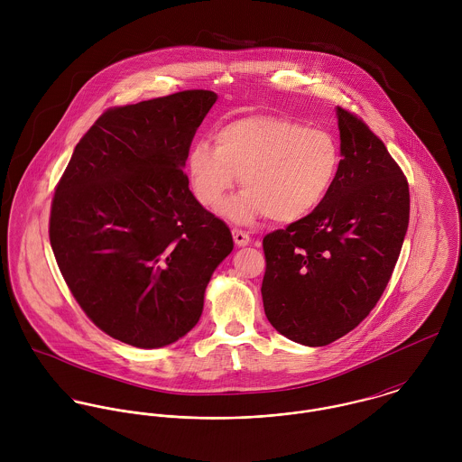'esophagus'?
<instances>
[{"label":"esophagus","mask_w":462,"mask_h":462,"mask_svg":"<svg viewBox=\"0 0 462 462\" xmlns=\"http://www.w3.org/2000/svg\"><path fill=\"white\" fill-rule=\"evenodd\" d=\"M233 240L238 247H245L251 244V236L242 229H233Z\"/></svg>","instance_id":"1"}]
</instances>
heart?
Instances as JSON below:
<instances>
[{
  "label": "heart",
  "mask_w": 462,
  "mask_h": 462,
  "mask_svg": "<svg viewBox=\"0 0 462 462\" xmlns=\"http://www.w3.org/2000/svg\"><path fill=\"white\" fill-rule=\"evenodd\" d=\"M215 143H192L190 189L202 206L217 208L242 176L247 189L222 206L236 224L268 215L284 224L310 217L329 196L339 169V145L328 130L284 116L229 121L215 132Z\"/></svg>",
  "instance_id": "heart-1"
}]
</instances>
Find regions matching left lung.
I'll return each instance as SVG.
<instances>
[{"label": "left lung", "mask_w": 462, "mask_h": 462, "mask_svg": "<svg viewBox=\"0 0 462 462\" xmlns=\"http://www.w3.org/2000/svg\"><path fill=\"white\" fill-rule=\"evenodd\" d=\"M339 169L322 206L263 238L264 315L277 332L324 346L357 328L393 273L409 224V187L383 140L336 108Z\"/></svg>", "instance_id": "1"}]
</instances>
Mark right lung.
Wrapping results in <instances>:
<instances>
[{"label":"right lung","instance_id":"obj_1","mask_svg":"<svg viewBox=\"0 0 462 462\" xmlns=\"http://www.w3.org/2000/svg\"><path fill=\"white\" fill-rule=\"evenodd\" d=\"M183 90L106 110L74 147L55 190L50 242L67 286L108 336L160 348L194 329L229 227L204 209L183 172L215 105Z\"/></svg>","mask_w":462,"mask_h":462}]
</instances>
